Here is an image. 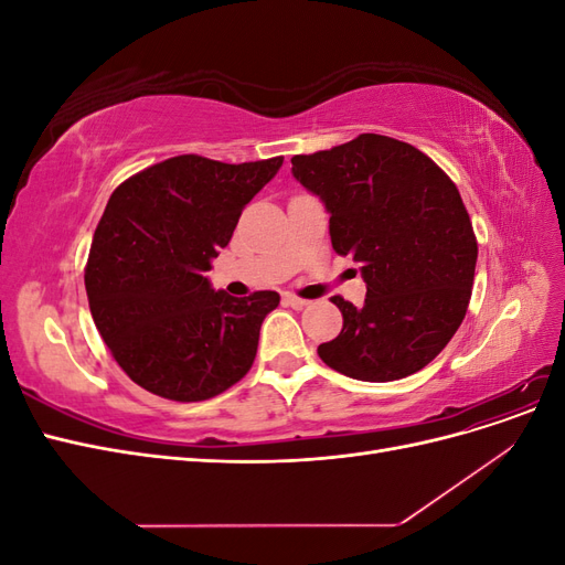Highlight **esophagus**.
<instances>
[{
    "instance_id": "esophagus-1",
    "label": "esophagus",
    "mask_w": 565,
    "mask_h": 565,
    "mask_svg": "<svg viewBox=\"0 0 565 565\" xmlns=\"http://www.w3.org/2000/svg\"><path fill=\"white\" fill-rule=\"evenodd\" d=\"M282 301H285L287 306H292V309H297V311H301V309H306V306H309V301L297 297V295H285Z\"/></svg>"
}]
</instances>
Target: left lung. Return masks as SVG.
I'll return each instance as SVG.
<instances>
[{
    "instance_id": "8db88e82",
    "label": "left lung",
    "mask_w": 565,
    "mask_h": 565,
    "mask_svg": "<svg viewBox=\"0 0 565 565\" xmlns=\"http://www.w3.org/2000/svg\"><path fill=\"white\" fill-rule=\"evenodd\" d=\"M292 172L328 207L334 252L353 256L367 282L363 306L332 297L344 328L318 347L322 363L361 382L429 365L467 316L478 256L455 181L382 134L295 156Z\"/></svg>"
}]
</instances>
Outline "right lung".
<instances>
[{"label": "right lung", "mask_w": 565, "mask_h": 565, "mask_svg": "<svg viewBox=\"0 0 565 565\" xmlns=\"http://www.w3.org/2000/svg\"><path fill=\"white\" fill-rule=\"evenodd\" d=\"M280 164L282 158L226 164L177 156L113 191L84 285L98 334L141 388L198 403L249 372L262 322L280 295L214 292L204 273Z\"/></svg>", "instance_id": "right-lung-1"}]
</instances>
